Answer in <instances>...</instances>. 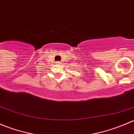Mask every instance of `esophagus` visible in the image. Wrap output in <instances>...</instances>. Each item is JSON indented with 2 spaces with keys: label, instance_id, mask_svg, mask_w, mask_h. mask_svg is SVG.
<instances>
[{
  "label": "esophagus",
  "instance_id": "34e87169",
  "mask_svg": "<svg viewBox=\"0 0 134 134\" xmlns=\"http://www.w3.org/2000/svg\"><path fill=\"white\" fill-rule=\"evenodd\" d=\"M58 63H59H59H61L59 62H58Z\"/></svg>",
  "mask_w": 134,
  "mask_h": 134
}]
</instances>
